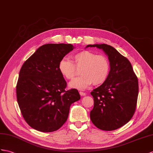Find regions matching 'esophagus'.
Masks as SVG:
<instances>
[{
  "label": "esophagus",
  "mask_w": 153,
  "mask_h": 153,
  "mask_svg": "<svg viewBox=\"0 0 153 153\" xmlns=\"http://www.w3.org/2000/svg\"><path fill=\"white\" fill-rule=\"evenodd\" d=\"M79 94H80V95L82 97V96H85V95H86V94H85V93H84V92H83V91H80Z\"/></svg>",
  "instance_id": "34e87169"
}]
</instances>
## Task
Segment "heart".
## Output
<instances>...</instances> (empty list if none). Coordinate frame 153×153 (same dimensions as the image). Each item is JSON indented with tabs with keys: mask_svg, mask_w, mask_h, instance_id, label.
<instances>
[{
	"mask_svg": "<svg viewBox=\"0 0 153 153\" xmlns=\"http://www.w3.org/2000/svg\"><path fill=\"white\" fill-rule=\"evenodd\" d=\"M74 63L64 58L59 62L58 69L65 79L73 80L76 74L77 69H81L82 75L70 82L69 86L78 89L88 88L93 83L102 84L108 78L110 64L105 56L97 55L91 51H84L73 56Z\"/></svg>",
	"mask_w": 153,
	"mask_h": 153,
	"instance_id": "b5f03b06",
	"label": "heart"
}]
</instances>
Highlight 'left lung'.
Instances as JSON below:
<instances>
[{"mask_svg":"<svg viewBox=\"0 0 153 153\" xmlns=\"http://www.w3.org/2000/svg\"><path fill=\"white\" fill-rule=\"evenodd\" d=\"M102 49L110 64L108 78L91 92L94 106L90 111L93 123L103 130H116L131 120L135 112L138 80L131 64L115 48L106 44L88 45Z\"/></svg>","mask_w":153,"mask_h":153,"instance_id":"1","label":"left lung"}]
</instances>
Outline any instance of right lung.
<instances>
[{"mask_svg": "<svg viewBox=\"0 0 153 153\" xmlns=\"http://www.w3.org/2000/svg\"><path fill=\"white\" fill-rule=\"evenodd\" d=\"M71 44H45L25 62L16 86L17 99L26 122L43 132L58 130L68 120L71 104L80 99L76 89L66 91L59 61L73 50Z\"/></svg>", "mask_w": 153, "mask_h": 153, "instance_id": "right-lung-1", "label": "right lung"}]
</instances>
